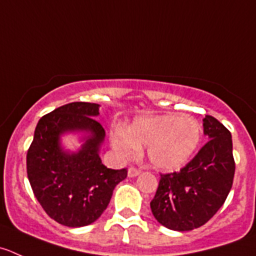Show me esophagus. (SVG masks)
I'll list each match as a JSON object with an SVG mask.
<instances>
[{"label": "esophagus", "mask_w": 256, "mask_h": 256, "mask_svg": "<svg viewBox=\"0 0 256 256\" xmlns=\"http://www.w3.org/2000/svg\"><path fill=\"white\" fill-rule=\"evenodd\" d=\"M138 174H140V170H138L136 168H130L128 171V178H135V176H138Z\"/></svg>", "instance_id": "1"}]
</instances>
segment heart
<instances>
[{"mask_svg": "<svg viewBox=\"0 0 256 256\" xmlns=\"http://www.w3.org/2000/svg\"><path fill=\"white\" fill-rule=\"evenodd\" d=\"M202 128L191 116L165 114L136 118L128 128L111 131V145L122 158H132L140 148L148 146L146 155L154 168L174 171L182 168L196 151Z\"/></svg>", "mask_w": 256, "mask_h": 256, "instance_id": "1", "label": "heart"}]
</instances>
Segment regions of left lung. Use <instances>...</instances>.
Returning <instances> with one entry per match:
<instances>
[{"mask_svg":"<svg viewBox=\"0 0 256 256\" xmlns=\"http://www.w3.org/2000/svg\"><path fill=\"white\" fill-rule=\"evenodd\" d=\"M202 122L209 141L178 172L161 175L150 202L155 219L175 232H188L209 222L232 186V134L212 116L206 115Z\"/></svg>","mask_w":256,"mask_h":256,"instance_id":"obj_1","label":"left lung"}]
</instances>
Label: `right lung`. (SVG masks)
<instances>
[{
	"label": "right lung",
	"instance_id": "obj_1",
	"mask_svg": "<svg viewBox=\"0 0 256 256\" xmlns=\"http://www.w3.org/2000/svg\"><path fill=\"white\" fill-rule=\"evenodd\" d=\"M100 105L71 102L40 118L27 151V176L44 212L58 224L80 228L92 224L110 202L112 191L128 170L102 164L100 150L105 130L95 120ZM78 133L83 142L76 152L62 138Z\"/></svg>",
	"mask_w": 256,
	"mask_h": 256
}]
</instances>
